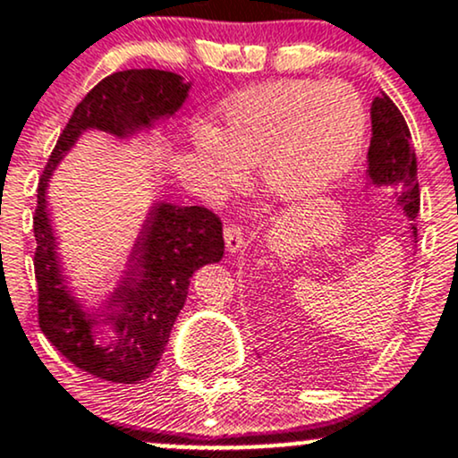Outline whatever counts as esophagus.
I'll use <instances>...</instances> for the list:
<instances>
[{"label": "esophagus", "mask_w": 458, "mask_h": 458, "mask_svg": "<svg viewBox=\"0 0 458 458\" xmlns=\"http://www.w3.org/2000/svg\"><path fill=\"white\" fill-rule=\"evenodd\" d=\"M225 244H227V250L231 255L242 250V244H244V231L238 225H229L225 227Z\"/></svg>", "instance_id": "esophagus-1"}]
</instances>
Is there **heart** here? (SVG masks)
Returning <instances> with one entry per match:
<instances>
[{
    "mask_svg": "<svg viewBox=\"0 0 458 458\" xmlns=\"http://www.w3.org/2000/svg\"><path fill=\"white\" fill-rule=\"evenodd\" d=\"M367 126V105L345 81L278 79L229 96L216 126L197 123L191 143L209 195L240 191L257 165L261 186L278 201L298 206L349 174Z\"/></svg>",
    "mask_w": 458,
    "mask_h": 458,
    "instance_id": "heart-1",
    "label": "heart"
}]
</instances>
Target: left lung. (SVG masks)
<instances>
[{"label":"left lung","instance_id":"1","mask_svg":"<svg viewBox=\"0 0 458 458\" xmlns=\"http://www.w3.org/2000/svg\"><path fill=\"white\" fill-rule=\"evenodd\" d=\"M370 134L373 137L367 154L370 186H388L396 192L403 212L411 220V238L418 242V229L413 225L420 209L416 152L405 117L386 94L377 96L370 105Z\"/></svg>","mask_w":458,"mask_h":458}]
</instances>
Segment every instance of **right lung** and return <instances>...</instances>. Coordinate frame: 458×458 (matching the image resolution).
<instances>
[{"mask_svg": "<svg viewBox=\"0 0 458 458\" xmlns=\"http://www.w3.org/2000/svg\"><path fill=\"white\" fill-rule=\"evenodd\" d=\"M192 83L169 70H123L102 79L79 102L42 171L34 216L38 321L51 345L85 373L115 384H137L154 373L184 309L191 276L223 259V223L206 208L156 199L128 252L120 281L100 304L72 292L62 266L48 209V182L88 131L131 141L152 132L182 109ZM100 325L114 332L102 346Z\"/></svg>", "mask_w": 458, "mask_h": 458, "instance_id": "right-lung-1", "label": "right lung"}]
</instances>
